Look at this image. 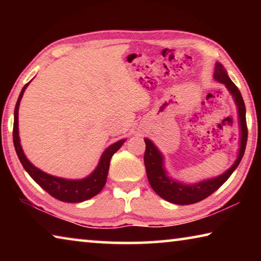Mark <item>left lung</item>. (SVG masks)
<instances>
[{"mask_svg": "<svg viewBox=\"0 0 261 261\" xmlns=\"http://www.w3.org/2000/svg\"><path fill=\"white\" fill-rule=\"evenodd\" d=\"M214 79L226 85L228 91L230 92L233 100H235L237 109H238V118H240V126H241V144L240 151H238V156L233 165L229 169L218 177L202 180L199 183L194 184H183L177 180H174L167 175V171L163 167V156L160 151L156 148L149 139H145L146 144V149L144 154V163L146 168V174L148 182L151 184L152 189L158 193L159 196L163 199L173 202L177 205H190L196 204L198 201L205 199L212 193L215 192L221 185L230 177L240 165L243 155H244L246 141H247V126H246V116H245V105L243 101L242 94L237 86L231 82L229 78L228 73L220 63H216Z\"/></svg>", "mask_w": 261, "mask_h": 261, "instance_id": "obj_1", "label": "left lung"}]
</instances>
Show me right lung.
Returning a JSON list of instances; mask_svg holds the SVG:
<instances>
[{
    "instance_id": "1",
    "label": "right lung",
    "mask_w": 261,
    "mask_h": 261,
    "mask_svg": "<svg viewBox=\"0 0 261 261\" xmlns=\"http://www.w3.org/2000/svg\"><path fill=\"white\" fill-rule=\"evenodd\" d=\"M28 83L26 85L21 88V92L17 100L16 107H15V120H14V132H12V137H14V145L17 155H18L19 160L23 165L24 169L28 171L29 175L32 177L35 182H37L40 187L47 191L48 193L53 196L56 199L64 202H82L87 199H91L98 194L101 190L103 189L106 180H107V175L109 170L110 159L116 153L121 146L124 144V139L118 140L116 143L106 149L101 155L98 167L90 176L83 179H65L61 177H56V176H51L49 174L45 173L37 167H34L31 163L28 158L25 156L23 152V148L20 146V139L18 134V109L20 100L23 98V94L29 86Z\"/></svg>"
}]
</instances>
